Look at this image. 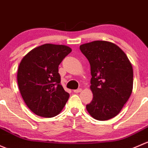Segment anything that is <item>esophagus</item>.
<instances>
[{"mask_svg": "<svg viewBox=\"0 0 148 148\" xmlns=\"http://www.w3.org/2000/svg\"><path fill=\"white\" fill-rule=\"evenodd\" d=\"M82 91V89L81 88H79V89H77V90H74L73 92H75V93H78V92H80Z\"/></svg>", "mask_w": 148, "mask_h": 148, "instance_id": "34e87169", "label": "esophagus"}]
</instances>
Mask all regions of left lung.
Instances as JSON below:
<instances>
[{"label": "left lung", "instance_id": "obj_1", "mask_svg": "<svg viewBox=\"0 0 148 148\" xmlns=\"http://www.w3.org/2000/svg\"><path fill=\"white\" fill-rule=\"evenodd\" d=\"M90 65V90L93 98L87 105L88 113L97 120H108L119 114L133 87L132 64L115 43L95 40L80 45Z\"/></svg>", "mask_w": 148, "mask_h": 148}]
</instances>
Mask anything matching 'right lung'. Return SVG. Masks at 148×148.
I'll list each match as a JSON object with an SVG mask.
<instances>
[{
  "instance_id": "obj_1",
  "label": "right lung",
  "mask_w": 148,
  "mask_h": 148,
  "mask_svg": "<svg viewBox=\"0 0 148 148\" xmlns=\"http://www.w3.org/2000/svg\"><path fill=\"white\" fill-rule=\"evenodd\" d=\"M71 51L67 45L46 43L33 48L21 60L18 88L26 106L36 115L53 118L66 104L70 95L60 85L58 66Z\"/></svg>"
}]
</instances>
